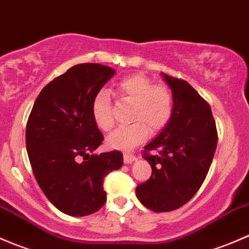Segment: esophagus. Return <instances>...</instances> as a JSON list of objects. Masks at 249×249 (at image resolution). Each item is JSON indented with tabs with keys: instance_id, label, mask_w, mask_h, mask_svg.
<instances>
[{
	"instance_id": "obj_1",
	"label": "esophagus",
	"mask_w": 249,
	"mask_h": 249,
	"mask_svg": "<svg viewBox=\"0 0 249 249\" xmlns=\"http://www.w3.org/2000/svg\"><path fill=\"white\" fill-rule=\"evenodd\" d=\"M124 160L125 164L132 163L133 160H135V156L132 155V153H124Z\"/></svg>"
}]
</instances>
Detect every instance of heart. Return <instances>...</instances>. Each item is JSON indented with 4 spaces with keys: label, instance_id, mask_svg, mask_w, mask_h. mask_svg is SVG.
Segmentation results:
<instances>
[{
    "label": "heart",
    "instance_id": "heart-1",
    "mask_svg": "<svg viewBox=\"0 0 249 249\" xmlns=\"http://www.w3.org/2000/svg\"><path fill=\"white\" fill-rule=\"evenodd\" d=\"M116 92L122 101L133 103L130 121L133 124L120 127L107 137L110 148L130 151L147 139L150 130H163L174 116L175 99L171 89L164 84H155L142 74H132L117 83ZM91 112L97 127L109 132L114 127L112 104L110 93L101 89L93 97Z\"/></svg>",
    "mask_w": 249,
    "mask_h": 249
}]
</instances>
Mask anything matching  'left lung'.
Segmentation results:
<instances>
[{
    "label": "left lung",
    "mask_w": 249,
    "mask_h": 249,
    "mask_svg": "<svg viewBox=\"0 0 249 249\" xmlns=\"http://www.w3.org/2000/svg\"><path fill=\"white\" fill-rule=\"evenodd\" d=\"M175 99L174 116L160 135L145 146L142 157L152 174L137 186L147 209L169 212L196 196L206 178L218 142L211 107L182 79L163 74Z\"/></svg>",
    "instance_id": "obj_1"
}]
</instances>
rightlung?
I'll return each mask as SVG.
<instances>
[{
    "label": "right lung",
    "instance_id": "right-lung-1",
    "mask_svg": "<svg viewBox=\"0 0 249 249\" xmlns=\"http://www.w3.org/2000/svg\"><path fill=\"white\" fill-rule=\"evenodd\" d=\"M115 74L99 63H80L40 91L26 124L33 175L49 201L69 216H87L107 201L104 178L122 166L120 151L89 155L104 140L93 121V97Z\"/></svg>",
    "mask_w": 249,
    "mask_h": 249
}]
</instances>
